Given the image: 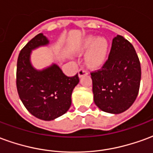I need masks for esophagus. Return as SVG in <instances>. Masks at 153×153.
Masks as SVG:
<instances>
[{
	"mask_svg": "<svg viewBox=\"0 0 153 153\" xmlns=\"http://www.w3.org/2000/svg\"><path fill=\"white\" fill-rule=\"evenodd\" d=\"M88 74V71L86 70V69H84V68H80L79 70V76L81 78L83 75H86Z\"/></svg>",
	"mask_w": 153,
	"mask_h": 153,
	"instance_id": "esophagus-1",
	"label": "esophagus"
}]
</instances>
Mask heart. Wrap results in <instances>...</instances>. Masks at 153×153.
Instances as JSON below:
<instances>
[{"mask_svg": "<svg viewBox=\"0 0 153 153\" xmlns=\"http://www.w3.org/2000/svg\"><path fill=\"white\" fill-rule=\"evenodd\" d=\"M108 44L103 38L90 37L84 41L80 48L81 51L88 50L86 56V62L91 66H98L105 61L107 56Z\"/></svg>", "mask_w": 153, "mask_h": 153, "instance_id": "obj_1", "label": "heart"}]
</instances>
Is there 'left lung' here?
Segmentation results:
<instances>
[{"mask_svg": "<svg viewBox=\"0 0 153 153\" xmlns=\"http://www.w3.org/2000/svg\"><path fill=\"white\" fill-rule=\"evenodd\" d=\"M94 102L105 112L120 114L128 110L138 96L141 65L134 47L117 35L109 56L99 70L91 72Z\"/></svg>", "mask_w": 153, "mask_h": 153, "instance_id": "obj_1", "label": "left lung"}]
</instances>
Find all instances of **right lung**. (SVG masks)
Wrapping results in <instances>:
<instances>
[{"label":"right lung","instance_id":"add662e5","mask_svg":"<svg viewBox=\"0 0 153 153\" xmlns=\"http://www.w3.org/2000/svg\"><path fill=\"white\" fill-rule=\"evenodd\" d=\"M48 43L39 33L23 47L19 55L16 87L19 98L32 115L43 120H52L70 109L71 94L79 82L78 74L65 75L56 65L37 71L30 64L33 49Z\"/></svg>","mask_w":153,"mask_h":153}]
</instances>
